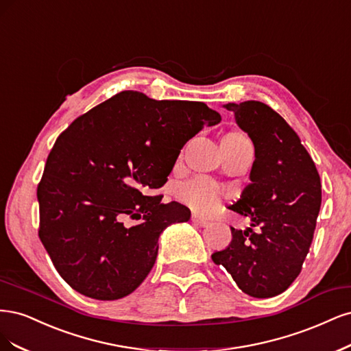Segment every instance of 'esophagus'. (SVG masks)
Returning a JSON list of instances; mask_svg holds the SVG:
<instances>
[{
    "mask_svg": "<svg viewBox=\"0 0 351 351\" xmlns=\"http://www.w3.org/2000/svg\"><path fill=\"white\" fill-rule=\"evenodd\" d=\"M192 221H194L198 226H201V228H206V226L210 224V221L207 219L199 217V216H197V214H194V216H192Z\"/></svg>",
    "mask_w": 351,
    "mask_h": 351,
    "instance_id": "1",
    "label": "esophagus"
}]
</instances>
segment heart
I'll return each instance as SVG.
<instances>
[{
    "instance_id": "1",
    "label": "heart",
    "mask_w": 351,
    "mask_h": 351,
    "mask_svg": "<svg viewBox=\"0 0 351 351\" xmlns=\"http://www.w3.org/2000/svg\"><path fill=\"white\" fill-rule=\"evenodd\" d=\"M226 137L236 141L247 140L246 135L239 131L229 132ZM176 195L192 211L198 214H211L220 206L221 189L213 179L207 176H195L180 184L176 189Z\"/></svg>"
}]
</instances>
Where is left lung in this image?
I'll list each match as a JSON object with an SVG mask.
<instances>
[{
    "instance_id": "1",
    "label": "left lung",
    "mask_w": 351,
    "mask_h": 351,
    "mask_svg": "<svg viewBox=\"0 0 351 351\" xmlns=\"http://www.w3.org/2000/svg\"><path fill=\"white\" fill-rule=\"evenodd\" d=\"M255 147L252 184L229 208L251 219L246 230L232 229V242L211 255L246 295L273 298L299 276L321 208V179L299 135L263 101L224 105Z\"/></svg>"
}]
</instances>
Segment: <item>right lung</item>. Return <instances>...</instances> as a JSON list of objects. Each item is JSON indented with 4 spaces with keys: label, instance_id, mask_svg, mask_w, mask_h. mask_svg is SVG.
<instances>
[{
    "label": "right lung",
    "instance_id": "right-lung-1",
    "mask_svg": "<svg viewBox=\"0 0 351 351\" xmlns=\"http://www.w3.org/2000/svg\"><path fill=\"white\" fill-rule=\"evenodd\" d=\"M221 117L202 101L154 100L125 90L60 134L38 185L39 237L82 295L128 296L149 276L159 236L191 211L162 188L188 140ZM130 217L139 223L127 228Z\"/></svg>",
    "mask_w": 351,
    "mask_h": 351
}]
</instances>
